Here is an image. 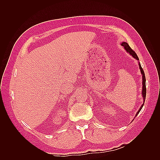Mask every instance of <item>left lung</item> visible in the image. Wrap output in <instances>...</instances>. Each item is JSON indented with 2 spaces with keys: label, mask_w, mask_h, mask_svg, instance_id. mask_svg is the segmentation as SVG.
I'll return each mask as SVG.
<instances>
[{
  "label": "left lung",
  "mask_w": 160,
  "mask_h": 160,
  "mask_svg": "<svg viewBox=\"0 0 160 160\" xmlns=\"http://www.w3.org/2000/svg\"><path fill=\"white\" fill-rule=\"evenodd\" d=\"M122 45L123 47H124L125 49L127 51V52H128L129 54L131 55H132L133 58H135V59H136L137 60H139V58L137 55L136 53H135V52L134 51H133V49H132V48H131L129 47V45L128 44L127 42H123L122 43ZM139 69L140 70H141V72L142 74V78H143V89H142V95H143V103L142 104V105L141 106V108H139V109L138 110V113L136 114V116L138 115V114L139 113V111H141V109H142L143 106L144 105V103H145V100H146V77H145V73H144V71H143V69H142V67L141 66V64L139 63Z\"/></svg>",
  "instance_id": "8db88e82"
}]
</instances>
